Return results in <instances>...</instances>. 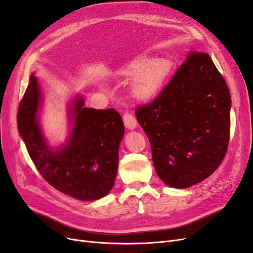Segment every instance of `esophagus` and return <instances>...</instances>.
I'll return each mask as SVG.
<instances>
[{
  "mask_svg": "<svg viewBox=\"0 0 253 253\" xmlns=\"http://www.w3.org/2000/svg\"><path fill=\"white\" fill-rule=\"evenodd\" d=\"M124 124H125L126 127H127L128 129H134L137 126V120L134 117V115H132L131 113H125Z\"/></svg>",
  "mask_w": 253,
  "mask_h": 253,
  "instance_id": "obj_1",
  "label": "esophagus"
}]
</instances>
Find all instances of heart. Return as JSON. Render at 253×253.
I'll use <instances>...</instances> for the list:
<instances>
[{"mask_svg": "<svg viewBox=\"0 0 253 253\" xmlns=\"http://www.w3.org/2000/svg\"><path fill=\"white\" fill-rule=\"evenodd\" d=\"M171 70L172 63L169 59L138 58L122 68L121 73L135 76L132 84L133 94L139 100L148 101L155 98L162 90Z\"/></svg>", "mask_w": 253, "mask_h": 253, "instance_id": "1", "label": "heart"}]
</instances>
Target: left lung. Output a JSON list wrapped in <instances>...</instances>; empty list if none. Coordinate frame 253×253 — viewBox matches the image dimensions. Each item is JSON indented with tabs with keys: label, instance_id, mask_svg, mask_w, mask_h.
I'll return each instance as SVG.
<instances>
[{
	"label": "left lung",
	"instance_id": "left-lung-1",
	"mask_svg": "<svg viewBox=\"0 0 253 253\" xmlns=\"http://www.w3.org/2000/svg\"><path fill=\"white\" fill-rule=\"evenodd\" d=\"M230 108L224 77L208 53L197 51L154 100L137 106L155 170L168 186L191 187L217 169L230 138Z\"/></svg>",
	"mask_w": 253,
	"mask_h": 253
}]
</instances>
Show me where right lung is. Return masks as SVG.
Wrapping results in <instances>:
<instances>
[{"label":"right lung","instance_id":"1","mask_svg":"<svg viewBox=\"0 0 253 253\" xmlns=\"http://www.w3.org/2000/svg\"><path fill=\"white\" fill-rule=\"evenodd\" d=\"M41 102L34 75L19 105L18 128L37 170L50 186L80 201H95L108 194L118 170V151L125 135L124 121L114 109L84 108L78 97L71 111L74 127L66 145L48 148L38 125Z\"/></svg>","mask_w":253,"mask_h":253}]
</instances>
